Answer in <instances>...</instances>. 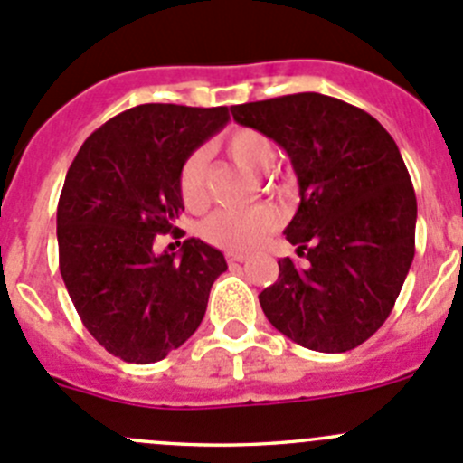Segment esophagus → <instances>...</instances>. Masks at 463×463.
I'll list each match as a JSON object with an SVG mask.
<instances>
[{
  "label": "esophagus",
  "instance_id": "1",
  "mask_svg": "<svg viewBox=\"0 0 463 463\" xmlns=\"http://www.w3.org/2000/svg\"><path fill=\"white\" fill-rule=\"evenodd\" d=\"M226 260H228V264H241V261H246V255L244 253H228Z\"/></svg>",
  "mask_w": 463,
  "mask_h": 463
}]
</instances>
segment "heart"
Segmentation results:
<instances>
[{
  "instance_id": "heart-1",
  "label": "heart",
  "mask_w": 463,
  "mask_h": 463,
  "mask_svg": "<svg viewBox=\"0 0 463 463\" xmlns=\"http://www.w3.org/2000/svg\"><path fill=\"white\" fill-rule=\"evenodd\" d=\"M232 161L253 175H266L275 163V145L258 129H235L226 138ZM179 194L190 210H202L210 202L208 156L203 149L193 152L179 170ZM278 226V214L266 208L219 210L205 222L203 237L226 250H253Z\"/></svg>"
}]
</instances>
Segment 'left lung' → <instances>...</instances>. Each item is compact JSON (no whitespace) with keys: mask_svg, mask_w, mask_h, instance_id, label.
<instances>
[{"mask_svg":"<svg viewBox=\"0 0 463 463\" xmlns=\"http://www.w3.org/2000/svg\"><path fill=\"white\" fill-rule=\"evenodd\" d=\"M231 111L288 154L300 185L284 235L305 261H278L261 311L314 352L358 347L387 320L414 258L417 197L394 138L367 111L314 91Z\"/></svg>","mask_w":463,"mask_h":463,"instance_id":"1","label":"left lung"}]
</instances>
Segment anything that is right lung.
<instances>
[{"instance_id": "add662e5", "label": "right lung", "mask_w": 463, "mask_h": 463, "mask_svg": "<svg viewBox=\"0 0 463 463\" xmlns=\"http://www.w3.org/2000/svg\"><path fill=\"white\" fill-rule=\"evenodd\" d=\"M231 120L228 107L149 102L107 120L82 143L58 203L60 273L89 334L125 363H156L202 325L222 250L176 228L185 158Z\"/></svg>"}]
</instances>
